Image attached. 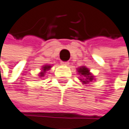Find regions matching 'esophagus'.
<instances>
[{
    "instance_id": "1",
    "label": "esophagus",
    "mask_w": 129,
    "mask_h": 129,
    "mask_svg": "<svg viewBox=\"0 0 129 129\" xmlns=\"http://www.w3.org/2000/svg\"><path fill=\"white\" fill-rule=\"evenodd\" d=\"M61 64H62V65H64V66H67V65H69V62H61Z\"/></svg>"
}]
</instances>
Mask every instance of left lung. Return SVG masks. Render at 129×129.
Returning <instances> with one entry per match:
<instances>
[{"label":"left lung","instance_id":"left-lung-1","mask_svg":"<svg viewBox=\"0 0 129 129\" xmlns=\"http://www.w3.org/2000/svg\"><path fill=\"white\" fill-rule=\"evenodd\" d=\"M79 74H81L82 76V79H81V81H83V83H89L90 81L93 80V76H91V74L89 72V70H88L86 67H82L80 69L78 70Z\"/></svg>","mask_w":129,"mask_h":129}]
</instances>
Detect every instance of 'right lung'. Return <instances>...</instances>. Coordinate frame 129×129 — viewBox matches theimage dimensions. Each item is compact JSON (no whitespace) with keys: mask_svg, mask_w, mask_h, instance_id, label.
Here are the masks:
<instances>
[{"mask_svg":"<svg viewBox=\"0 0 129 129\" xmlns=\"http://www.w3.org/2000/svg\"><path fill=\"white\" fill-rule=\"evenodd\" d=\"M49 68H51V66H44V67H43V72L40 73V76H44V73L45 72L47 71V70H49Z\"/></svg>","mask_w":129,"mask_h":129,"instance_id":"1","label":"right lung"}]
</instances>
